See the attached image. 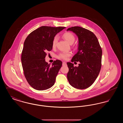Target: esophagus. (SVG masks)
<instances>
[{"mask_svg":"<svg viewBox=\"0 0 123 123\" xmlns=\"http://www.w3.org/2000/svg\"><path fill=\"white\" fill-rule=\"evenodd\" d=\"M66 65V62H63V65L64 66V65Z\"/></svg>","mask_w":123,"mask_h":123,"instance_id":"esophagus-1","label":"esophagus"}]
</instances>
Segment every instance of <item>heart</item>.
<instances>
[{
	"instance_id": "1",
	"label": "heart",
	"mask_w": 123,
	"mask_h": 123,
	"mask_svg": "<svg viewBox=\"0 0 123 123\" xmlns=\"http://www.w3.org/2000/svg\"><path fill=\"white\" fill-rule=\"evenodd\" d=\"M63 37L64 39L67 41L70 44H73L75 41V37L70 32H66L64 33L63 35ZM58 40V37L57 36H55L52 42V47L53 48H55L56 47L57 43ZM71 55V53L70 52H64V53H60L57 56V58L59 59L67 60L69 57H70Z\"/></svg>"
}]
</instances>
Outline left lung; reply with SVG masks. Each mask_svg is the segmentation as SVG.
Returning <instances> with one entry per match:
<instances>
[{"instance_id": "8db88e82", "label": "left lung", "mask_w": 123, "mask_h": 123, "mask_svg": "<svg viewBox=\"0 0 123 123\" xmlns=\"http://www.w3.org/2000/svg\"><path fill=\"white\" fill-rule=\"evenodd\" d=\"M67 31L74 33L78 38V52L71 62L79 61L78 67L67 63L69 68L67 79L70 85L77 89L90 87L98 76L101 67L102 49L94 33L80 27L70 28Z\"/></svg>"}]
</instances>
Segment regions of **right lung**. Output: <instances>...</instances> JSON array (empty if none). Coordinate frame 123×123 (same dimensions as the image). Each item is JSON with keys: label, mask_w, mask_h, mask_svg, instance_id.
Returning <instances> with one entry per match:
<instances>
[{"label": "right lung", "mask_w": 123, "mask_h": 123, "mask_svg": "<svg viewBox=\"0 0 123 123\" xmlns=\"http://www.w3.org/2000/svg\"><path fill=\"white\" fill-rule=\"evenodd\" d=\"M65 27L41 26L32 32L24 42L21 61L25 77L29 85L37 90H44L54 84L62 62L54 61L52 65L45 61L47 51L57 33Z\"/></svg>", "instance_id": "1"}]
</instances>
